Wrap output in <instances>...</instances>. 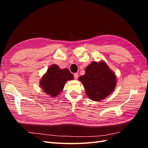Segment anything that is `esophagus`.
<instances>
[{
    "label": "esophagus",
    "mask_w": 148,
    "mask_h": 148,
    "mask_svg": "<svg viewBox=\"0 0 148 148\" xmlns=\"http://www.w3.org/2000/svg\"><path fill=\"white\" fill-rule=\"evenodd\" d=\"M73 75H74L75 79H77L78 78V74L77 73H74Z\"/></svg>",
    "instance_id": "1"
}]
</instances>
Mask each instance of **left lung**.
Listing matches in <instances>:
<instances>
[{
    "label": "left lung",
    "mask_w": 148,
    "mask_h": 148,
    "mask_svg": "<svg viewBox=\"0 0 148 148\" xmlns=\"http://www.w3.org/2000/svg\"><path fill=\"white\" fill-rule=\"evenodd\" d=\"M89 99L99 101L113 92L117 84L114 71L104 61L92 62L85 69V74L78 78Z\"/></svg>",
    "instance_id": "1"
}]
</instances>
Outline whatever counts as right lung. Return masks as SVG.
I'll use <instances>...</instances> for the list:
<instances>
[{"label":"right lung","instance_id":"right-lung-1","mask_svg":"<svg viewBox=\"0 0 148 148\" xmlns=\"http://www.w3.org/2000/svg\"><path fill=\"white\" fill-rule=\"evenodd\" d=\"M73 78L68 69H60L58 65H52L40 80V87L48 95L56 97L63 90L66 82Z\"/></svg>","mask_w":148,"mask_h":148}]
</instances>
